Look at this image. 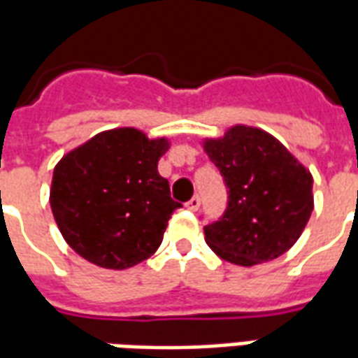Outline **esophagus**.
Segmentation results:
<instances>
[{"label":"esophagus","mask_w":358,"mask_h":358,"mask_svg":"<svg viewBox=\"0 0 358 358\" xmlns=\"http://www.w3.org/2000/svg\"><path fill=\"white\" fill-rule=\"evenodd\" d=\"M198 208H200V198L198 196H192L189 200V202H187V210H190V211H196Z\"/></svg>","instance_id":"1"}]
</instances>
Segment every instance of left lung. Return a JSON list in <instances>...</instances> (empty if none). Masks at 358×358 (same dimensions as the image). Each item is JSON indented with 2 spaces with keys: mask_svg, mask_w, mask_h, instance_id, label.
Instances as JSON below:
<instances>
[{
  "mask_svg": "<svg viewBox=\"0 0 358 358\" xmlns=\"http://www.w3.org/2000/svg\"><path fill=\"white\" fill-rule=\"evenodd\" d=\"M204 150L229 189L223 217L204 227L208 246L242 267L288 252L311 217V171L271 133L250 125L206 139Z\"/></svg>",
  "mask_w": 358,
  "mask_h": 358,
  "instance_id": "1",
  "label": "left lung"
}]
</instances>
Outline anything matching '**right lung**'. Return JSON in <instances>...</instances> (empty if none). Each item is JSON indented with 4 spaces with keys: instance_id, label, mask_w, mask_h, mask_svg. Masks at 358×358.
Here are the masks:
<instances>
[{
    "instance_id": "add662e5",
    "label": "right lung",
    "mask_w": 358,
    "mask_h": 358,
    "mask_svg": "<svg viewBox=\"0 0 358 358\" xmlns=\"http://www.w3.org/2000/svg\"><path fill=\"white\" fill-rule=\"evenodd\" d=\"M166 137L148 139L135 127L96 133L55 166L51 210L76 254L103 268H129L158 250L171 213L181 208L169 194L158 160Z\"/></svg>"
}]
</instances>
